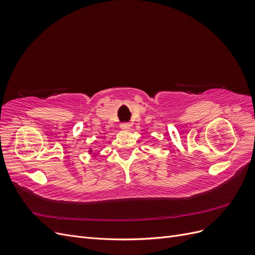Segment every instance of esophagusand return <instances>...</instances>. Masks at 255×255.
Instances as JSON below:
<instances>
[{"mask_svg": "<svg viewBox=\"0 0 255 255\" xmlns=\"http://www.w3.org/2000/svg\"><path fill=\"white\" fill-rule=\"evenodd\" d=\"M120 128H121L122 129L128 130V129H129V128H130V125H129V123H121V125H120Z\"/></svg>", "mask_w": 255, "mask_h": 255, "instance_id": "34e87169", "label": "esophagus"}]
</instances>
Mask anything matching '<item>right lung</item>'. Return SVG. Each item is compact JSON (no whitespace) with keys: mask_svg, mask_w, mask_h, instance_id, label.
Returning a JSON list of instances; mask_svg holds the SVG:
<instances>
[{"mask_svg":"<svg viewBox=\"0 0 255 255\" xmlns=\"http://www.w3.org/2000/svg\"><path fill=\"white\" fill-rule=\"evenodd\" d=\"M88 153H89V154H95V153H92V150H91V149L88 150ZM94 156H95V155H94ZM95 157H96V156H95Z\"/></svg>","mask_w":255,"mask_h":255,"instance_id":"add662e5","label":"right lung"}]
</instances>
